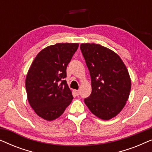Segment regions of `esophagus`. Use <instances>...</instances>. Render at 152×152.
Masks as SVG:
<instances>
[{
  "mask_svg": "<svg viewBox=\"0 0 152 152\" xmlns=\"http://www.w3.org/2000/svg\"><path fill=\"white\" fill-rule=\"evenodd\" d=\"M73 92L75 94L77 95V96H78L79 94H80V91L79 90H73Z\"/></svg>",
  "mask_w": 152,
  "mask_h": 152,
  "instance_id": "obj_1",
  "label": "esophagus"
}]
</instances>
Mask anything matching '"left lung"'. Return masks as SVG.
<instances>
[{"instance_id": "8db88e82", "label": "left lung", "mask_w": 152, "mask_h": 152, "mask_svg": "<svg viewBox=\"0 0 152 152\" xmlns=\"http://www.w3.org/2000/svg\"><path fill=\"white\" fill-rule=\"evenodd\" d=\"M80 49L92 86L84 102L97 117L111 119L122 111L129 96L131 79L126 66L117 54L101 45L82 43Z\"/></svg>"}]
</instances>
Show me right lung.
Listing matches in <instances>:
<instances>
[{
  "mask_svg": "<svg viewBox=\"0 0 152 152\" xmlns=\"http://www.w3.org/2000/svg\"><path fill=\"white\" fill-rule=\"evenodd\" d=\"M78 43H57L37 55L26 79L28 99L39 117L51 121L61 116L73 98L66 80V68Z\"/></svg>",
  "mask_w": 152,
  "mask_h": 152,
  "instance_id": "right-lung-1",
  "label": "right lung"
}]
</instances>
